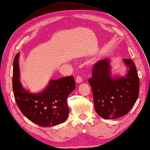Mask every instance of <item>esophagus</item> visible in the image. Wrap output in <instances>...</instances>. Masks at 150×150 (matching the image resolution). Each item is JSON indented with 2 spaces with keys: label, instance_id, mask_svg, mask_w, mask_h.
Wrapping results in <instances>:
<instances>
[{
  "label": "esophagus",
  "instance_id": "esophagus-1",
  "mask_svg": "<svg viewBox=\"0 0 150 150\" xmlns=\"http://www.w3.org/2000/svg\"><path fill=\"white\" fill-rule=\"evenodd\" d=\"M83 81V79L80 76H78L76 77V82L77 83H81Z\"/></svg>",
  "mask_w": 150,
  "mask_h": 150
}]
</instances>
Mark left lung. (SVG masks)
<instances>
[{
	"instance_id": "8db88e82",
	"label": "left lung",
	"mask_w": 150,
	"mask_h": 150,
	"mask_svg": "<svg viewBox=\"0 0 150 150\" xmlns=\"http://www.w3.org/2000/svg\"><path fill=\"white\" fill-rule=\"evenodd\" d=\"M127 67L124 77L112 78L109 59L99 60L93 66L92 77L88 82L92 90L97 113L105 119H114L125 115L137 100L140 80L134 62L123 59Z\"/></svg>"
}]
</instances>
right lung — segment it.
I'll return each mask as SVG.
<instances>
[{
    "instance_id": "obj_1",
    "label": "right lung",
    "mask_w": 150,
    "mask_h": 150,
    "mask_svg": "<svg viewBox=\"0 0 150 150\" xmlns=\"http://www.w3.org/2000/svg\"><path fill=\"white\" fill-rule=\"evenodd\" d=\"M19 53L13 62L12 88L16 102L23 115L41 127H52L67 120L69 114L67 98L76 88L72 76L51 80L45 90L31 93L20 82Z\"/></svg>"
}]
</instances>
